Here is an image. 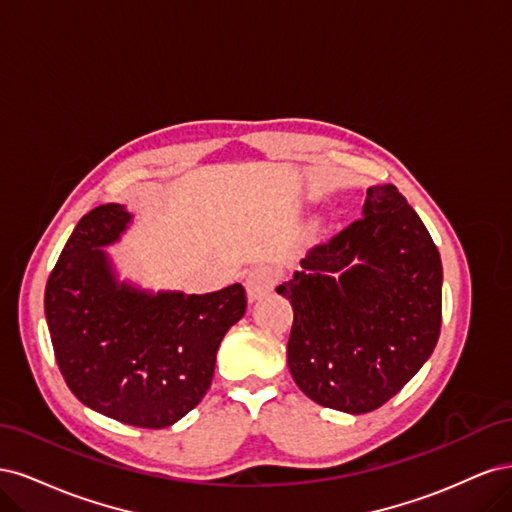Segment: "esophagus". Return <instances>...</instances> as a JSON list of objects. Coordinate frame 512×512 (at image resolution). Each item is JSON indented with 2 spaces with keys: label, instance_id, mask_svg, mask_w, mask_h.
<instances>
[{
  "label": "esophagus",
  "instance_id": "obj_1",
  "mask_svg": "<svg viewBox=\"0 0 512 512\" xmlns=\"http://www.w3.org/2000/svg\"><path fill=\"white\" fill-rule=\"evenodd\" d=\"M277 280H280V271L271 265H260L256 269H252L245 277V290H247V299L250 301H258L269 294Z\"/></svg>",
  "mask_w": 512,
  "mask_h": 512
}]
</instances>
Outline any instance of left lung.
<instances>
[{
	"mask_svg": "<svg viewBox=\"0 0 512 512\" xmlns=\"http://www.w3.org/2000/svg\"><path fill=\"white\" fill-rule=\"evenodd\" d=\"M277 292L294 312L290 374L324 408H380L438 344L440 252L395 185L369 188L363 218L312 247Z\"/></svg>",
	"mask_w": 512,
	"mask_h": 512,
	"instance_id": "obj_1",
	"label": "left lung"
}]
</instances>
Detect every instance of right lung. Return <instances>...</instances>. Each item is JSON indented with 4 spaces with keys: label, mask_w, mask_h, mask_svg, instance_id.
<instances>
[{
    "label": "right lung",
    "mask_w": 512,
    "mask_h": 512,
    "mask_svg": "<svg viewBox=\"0 0 512 512\" xmlns=\"http://www.w3.org/2000/svg\"><path fill=\"white\" fill-rule=\"evenodd\" d=\"M132 222L100 205L76 224L44 290V314L61 376L87 408L119 423L162 429L205 397L215 354L245 314V290L149 292L119 282L102 247Z\"/></svg>",
    "instance_id": "obj_1"
}]
</instances>
